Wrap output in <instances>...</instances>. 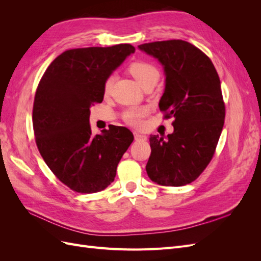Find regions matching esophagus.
Returning a JSON list of instances; mask_svg holds the SVG:
<instances>
[{
    "label": "esophagus",
    "instance_id": "34e87169",
    "mask_svg": "<svg viewBox=\"0 0 261 261\" xmlns=\"http://www.w3.org/2000/svg\"><path fill=\"white\" fill-rule=\"evenodd\" d=\"M134 136H135V140L136 141H145V140H147V136L143 135V134L134 133Z\"/></svg>",
    "mask_w": 261,
    "mask_h": 261
}]
</instances>
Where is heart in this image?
Wrapping results in <instances>:
<instances>
[{"instance_id": "heart-1", "label": "heart", "mask_w": 261, "mask_h": 261, "mask_svg": "<svg viewBox=\"0 0 261 261\" xmlns=\"http://www.w3.org/2000/svg\"><path fill=\"white\" fill-rule=\"evenodd\" d=\"M129 73L135 77V80L143 87L146 83L150 81L159 80L160 73L152 63L147 61H136L133 62L128 67ZM114 82V76L110 75L103 84L105 96H109L111 93ZM148 114V110L145 107H132L125 110L123 113L124 121L134 127H140L144 125L145 117Z\"/></svg>"}]
</instances>
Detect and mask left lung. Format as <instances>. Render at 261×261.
Instances as JSON below:
<instances>
[{"instance_id":"1","label":"left lung","mask_w":261,"mask_h":261,"mask_svg":"<svg viewBox=\"0 0 261 261\" xmlns=\"http://www.w3.org/2000/svg\"><path fill=\"white\" fill-rule=\"evenodd\" d=\"M160 61L165 89L159 102L163 118H174L168 139L151 135L147 174L163 186L192 183L215 155L225 117L220 78L211 60L184 40L138 45Z\"/></svg>"}]
</instances>
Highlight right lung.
<instances>
[{"label": "right lung", "instance_id": "1", "mask_svg": "<svg viewBox=\"0 0 261 261\" xmlns=\"http://www.w3.org/2000/svg\"><path fill=\"white\" fill-rule=\"evenodd\" d=\"M134 52L128 43L67 50L39 82L33 108L36 144L53 174L74 192L107 188L133 143V133L123 126L110 125L93 136L89 116L90 107L103 100L105 81Z\"/></svg>", "mask_w": 261, "mask_h": 261}]
</instances>
